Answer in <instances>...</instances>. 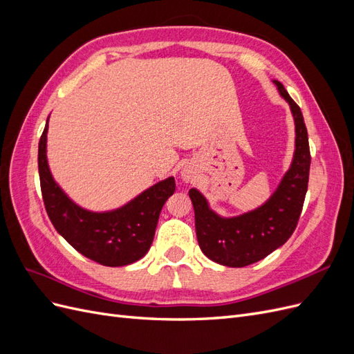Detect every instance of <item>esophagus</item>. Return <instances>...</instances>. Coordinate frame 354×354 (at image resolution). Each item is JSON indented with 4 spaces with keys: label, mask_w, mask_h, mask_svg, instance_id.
Listing matches in <instances>:
<instances>
[{
    "label": "esophagus",
    "mask_w": 354,
    "mask_h": 354,
    "mask_svg": "<svg viewBox=\"0 0 354 354\" xmlns=\"http://www.w3.org/2000/svg\"><path fill=\"white\" fill-rule=\"evenodd\" d=\"M181 176H183V180H185V181H190V180H192V174L189 173V171H186V169L183 171V173H181Z\"/></svg>",
    "instance_id": "34e87169"
}]
</instances>
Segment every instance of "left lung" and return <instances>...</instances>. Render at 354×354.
I'll use <instances>...</instances> for the list:
<instances>
[{
	"instance_id": "1",
	"label": "left lung",
	"mask_w": 354,
	"mask_h": 354,
	"mask_svg": "<svg viewBox=\"0 0 354 354\" xmlns=\"http://www.w3.org/2000/svg\"><path fill=\"white\" fill-rule=\"evenodd\" d=\"M289 103L295 122L292 164L270 199L254 211L224 218L214 212L199 190L190 189L195 209L196 236L209 260L227 267H245L266 259L294 233L303 209L308 185L310 147L304 118L279 81H273Z\"/></svg>"
}]
</instances>
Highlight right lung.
Masks as SVG:
<instances>
[{"instance_id": "obj_1", "label": "right lung", "mask_w": 354, "mask_h": 354, "mask_svg": "<svg viewBox=\"0 0 354 354\" xmlns=\"http://www.w3.org/2000/svg\"><path fill=\"white\" fill-rule=\"evenodd\" d=\"M48 120L38 146L41 194L53 226L87 259L109 267L131 264L149 251L160 209L174 194V177H168L124 207L93 212L81 208L60 189L47 162Z\"/></svg>"}]
</instances>
